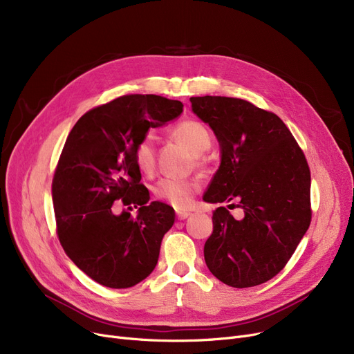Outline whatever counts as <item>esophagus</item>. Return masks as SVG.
<instances>
[{
	"label": "esophagus",
	"mask_w": 354,
	"mask_h": 354,
	"mask_svg": "<svg viewBox=\"0 0 354 354\" xmlns=\"http://www.w3.org/2000/svg\"><path fill=\"white\" fill-rule=\"evenodd\" d=\"M189 215H191L189 211H182V209H178V211H176L178 219H185V218H188Z\"/></svg>",
	"instance_id": "34e87169"
}]
</instances>
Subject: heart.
<instances>
[{
    "label": "heart",
    "instance_id": "1",
    "mask_svg": "<svg viewBox=\"0 0 354 354\" xmlns=\"http://www.w3.org/2000/svg\"><path fill=\"white\" fill-rule=\"evenodd\" d=\"M172 133L195 155L205 152L211 146V135L207 127L195 120L178 123L172 129ZM155 142L153 133H145L135 146V162L145 174H151L155 167ZM199 188L201 183L196 179L167 176L155 183L153 194L159 201L171 203L176 208H183L191 202Z\"/></svg>",
    "mask_w": 354,
    "mask_h": 354
}]
</instances>
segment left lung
<instances>
[{
  "mask_svg": "<svg viewBox=\"0 0 354 354\" xmlns=\"http://www.w3.org/2000/svg\"><path fill=\"white\" fill-rule=\"evenodd\" d=\"M191 103L221 146L219 169L203 201H239L245 215L236 221L225 207L214 211L205 263L227 286L263 284L286 267L310 227L307 159L272 111L224 96L191 97Z\"/></svg>",
  "mask_w": 354,
  "mask_h": 354,
  "instance_id": "1",
  "label": "left lung"
}]
</instances>
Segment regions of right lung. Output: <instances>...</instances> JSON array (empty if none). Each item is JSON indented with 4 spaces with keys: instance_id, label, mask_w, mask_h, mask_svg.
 Listing matches in <instances>:
<instances>
[{
    "instance_id": "obj_1",
    "label": "right lung",
    "mask_w": 354,
    "mask_h": 354,
    "mask_svg": "<svg viewBox=\"0 0 354 354\" xmlns=\"http://www.w3.org/2000/svg\"><path fill=\"white\" fill-rule=\"evenodd\" d=\"M183 104L156 95H126L84 113L67 136L51 192L60 244L91 280L129 288L151 274L175 211L153 201L135 162L151 127L178 118ZM140 207L118 216L114 202Z\"/></svg>"
}]
</instances>
